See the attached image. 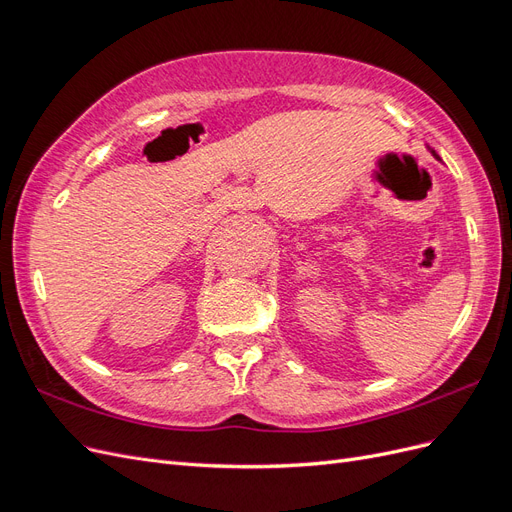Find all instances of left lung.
<instances>
[{
    "label": "left lung",
    "instance_id": "1",
    "mask_svg": "<svg viewBox=\"0 0 512 512\" xmlns=\"http://www.w3.org/2000/svg\"><path fill=\"white\" fill-rule=\"evenodd\" d=\"M427 149H429V151H431V156H433V158H436V160H440V156H438V153H436V151H433V149H431V147H427ZM440 162H442V160H440Z\"/></svg>",
    "mask_w": 512,
    "mask_h": 512
}]
</instances>
